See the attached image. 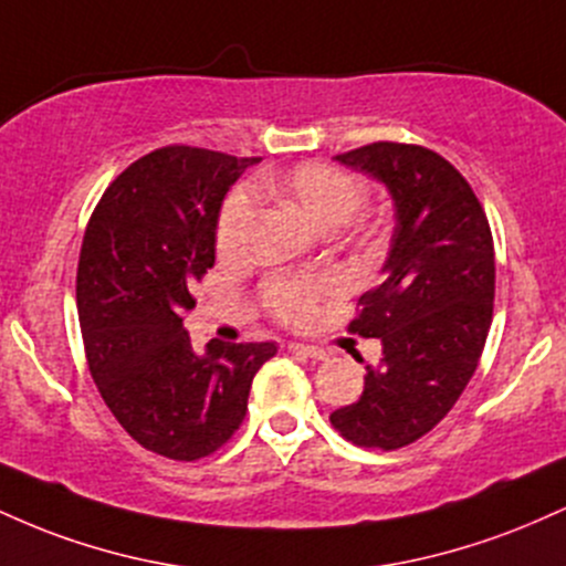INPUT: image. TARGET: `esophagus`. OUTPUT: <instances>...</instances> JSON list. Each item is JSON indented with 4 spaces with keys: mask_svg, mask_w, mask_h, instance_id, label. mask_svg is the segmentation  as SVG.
<instances>
[{
    "mask_svg": "<svg viewBox=\"0 0 566 566\" xmlns=\"http://www.w3.org/2000/svg\"><path fill=\"white\" fill-rule=\"evenodd\" d=\"M287 348L292 350V354L305 356V359H314V361H324V359H327V350L316 348V346H305V343H290Z\"/></svg>",
    "mask_w": 566,
    "mask_h": 566,
    "instance_id": "esophagus-1",
    "label": "esophagus"
}]
</instances>
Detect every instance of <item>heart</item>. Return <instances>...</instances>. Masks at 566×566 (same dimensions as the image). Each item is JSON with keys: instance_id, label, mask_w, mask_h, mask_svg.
I'll list each match as a JSON object with an SVG mask.
<instances>
[{"instance_id": "1", "label": "heart", "mask_w": 566, "mask_h": 566, "mask_svg": "<svg viewBox=\"0 0 566 566\" xmlns=\"http://www.w3.org/2000/svg\"><path fill=\"white\" fill-rule=\"evenodd\" d=\"M276 191L322 231L346 223L367 199V186L356 175L319 161L295 167L276 186ZM252 220H255V197L250 188H237L223 201L218 216L216 242L223 255H237L244 250ZM337 290L340 282L335 276H279L265 282L263 303L284 324H305L314 319L319 301Z\"/></svg>"}]
</instances>
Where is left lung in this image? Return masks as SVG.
Segmentation results:
<instances>
[{
    "label": "left lung",
    "mask_w": 566,
    "mask_h": 566,
    "mask_svg": "<svg viewBox=\"0 0 566 566\" xmlns=\"http://www.w3.org/2000/svg\"><path fill=\"white\" fill-rule=\"evenodd\" d=\"M335 159L388 188L396 226L382 282L348 324L378 337L382 359L329 420L354 444L399 450L431 431L476 373L495 301L492 231L469 180L431 148L382 140Z\"/></svg>",
    "instance_id": "obj_1"
}]
</instances>
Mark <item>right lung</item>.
Returning <instances> with one entry per match:
<instances>
[{
	"label": "right lung",
	"instance_id": "add662e5",
	"mask_svg": "<svg viewBox=\"0 0 566 566\" xmlns=\"http://www.w3.org/2000/svg\"><path fill=\"white\" fill-rule=\"evenodd\" d=\"M261 159L167 146L127 167L82 239L76 308L93 375L119 426L146 450L199 460L233 437L252 378L276 343L191 346V287L216 263L226 193Z\"/></svg>",
	"mask_w": 566,
	"mask_h": 566
}]
</instances>
